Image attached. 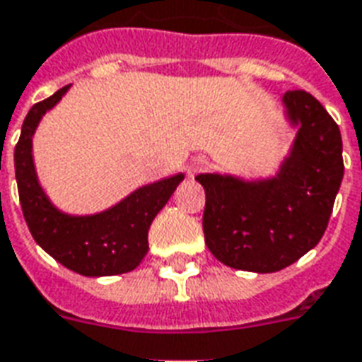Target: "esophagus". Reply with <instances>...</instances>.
I'll list each match as a JSON object with an SVG mask.
<instances>
[{
  "mask_svg": "<svg viewBox=\"0 0 362 362\" xmlns=\"http://www.w3.org/2000/svg\"><path fill=\"white\" fill-rule=\"evenodd\" d=\"M208 165H210L208 160L202 158V156H198V158L192 160L191 165H189V175H197V173H200V171L208 170Z\"/></svg>",
  "mask_w": 362,
  "mask_h": 362,
  "instance_id": "34e87169",
  "label": "esophagus"
}]
</instances>
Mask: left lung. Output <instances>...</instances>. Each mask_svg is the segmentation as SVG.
Instances as JSON below:
<instances>
[{"instance_id":"left-lung-1","label":"left lung","mask_w":362,"mask_h":362,"mask_svg":"<svg viewBox=\"0 0 362 362\" xmlns=\"http://www.w3.org/2000/svg\"><path fill=\"white\" fill-rule=\"evenodd\" d=\"M282 116L296 135L273 175H197L206 191V246L233 269L274 273L313 250L344 179L341 133L319 100L286 91Z\"/></svg>"}]
</instances>
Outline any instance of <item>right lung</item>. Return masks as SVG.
<instances>
[{
    "instance_id": "right-lung-1",
    "label": "right lung",
    "mask_w": 362,
    "mask_h": 362,
    "mask_svg": "<svg viewBox=\"0 0 362 362\" xmlns=\"http://www.w3.org/2000/svg\"><path fill=\"white\" fill-rule=\"evenodd\" d=\"M72 86L30 108L15 146V175L30 233L51 257L83 276L129 273L148 252V229L185 173L143 185L119 202L95 214H68L57 206L37 177L34 135L43 116L61 103Z\"/></svg>"
}]
</instances>
